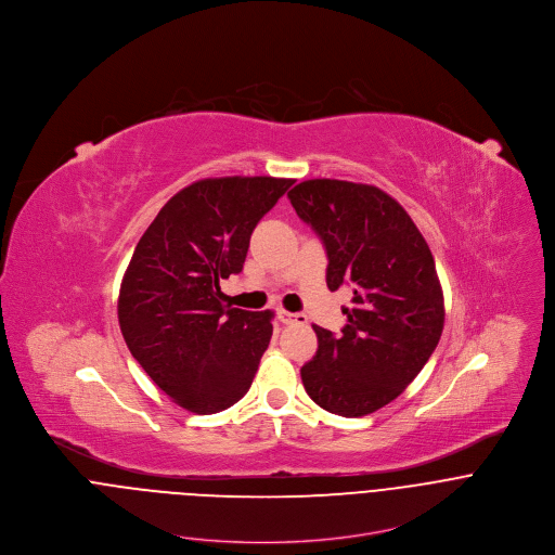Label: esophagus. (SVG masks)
<instances>
[{"mask_svg": "<svg viewBox=\"0 0 555 555\" xmlns=\"http://www.w3.org/2000/svg\"><path fill=\"white\" fill-rule=\"evenodd\" d=\"M278 317L284 324H308V317L306 314H291L286 310H278Z\"/></svg>", "mask_w": 555, "mask_h": 555, "instance_id": "34e87169", "label": "esophagus"}]
</instances>
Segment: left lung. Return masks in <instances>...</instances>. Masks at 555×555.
Masks as SVG:
<instances>
[{
  "instance_id": "obj_1",
  "label": "left lung",
  "mask_w": 555,
  "mask_h": 555,
  "mask_svg": "<svg viewBox=\"0 0 555 555\" xmlns=\"http://www.w3.org/2000/svg\"><path fill=\"white\" fill-rule=\"evenodd\" d=\"M288 198L324 243L326 286H354L341 335L314 326L317 357L301 367L304 387L326 412L372 414L416 378L440 341L444 297L431 249L376 185L310 179Z\"/></svg>"
}]
</instances>
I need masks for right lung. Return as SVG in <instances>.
I'll list each match as a JSON object with an SVG mask.
<instances>
[{
  "label": "right lung",
  "instance_id": "1",
  "mask_svg": "<svg viewBox=\"0 0 555 555\" xmlns=\"http://www.w3.org/2000/svg\"><path fill=\"white\" fill-rule=\"evenodd\" d=\"M295 179L218 177L177 192L139 241L119 291L124 339L181 408L214 414L251 387L273 312L222 304L220 280L243 269L260 218Z\"/></svg>",
  "mask_w": 555,
  "mask_h": 555
}]
</instances>
